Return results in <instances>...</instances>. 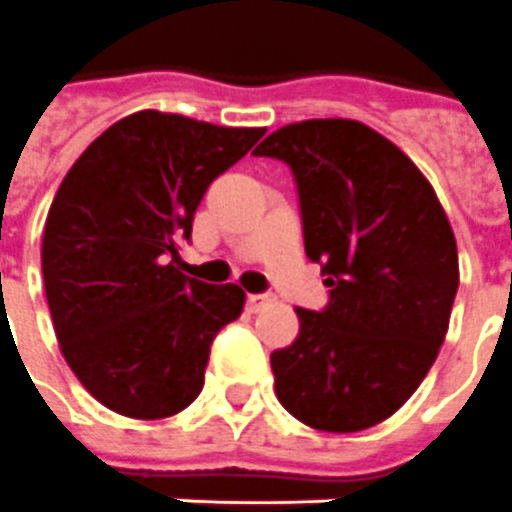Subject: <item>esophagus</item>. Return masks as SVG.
I'll return each mask as SVG.
<instances>
[{
  "label": "esophagus",
  "mask_w": 512,
  "mask_h": 512,
  "mask_svg": "<svg viewBox=\"0 0 512 512\" xmlns=\"http://www.w3.org/2000/svg\"><path fill=\"white\" fill-rule=\"evenodd\" d=\"M245 303H248L250 311H259V308L267 303V295H248V300H245Z\"/></svg>",
  "instance_id": "34e87169"
}]
</instances>
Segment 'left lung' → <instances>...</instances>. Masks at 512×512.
<instances>
[{
    "label": "left lung",
    "instance_id": "left-lung-1",
    "mask_svg": "<svg viewBox=\"0 0 512 512\" xmlns=\"http://www.w3.org/2000/svg\"><path fill=\"white\" fill-rule=\"evenodd\" d=\"M253 154L292 170L306 256L331 295L297 308V339L270 355L275 394L314 430H366L405 405L444 344L455 234L422 170L364 123H289Z\"/></svg>",
    "mask_w": 512,
    "mask_h": 512
}]
</instances>
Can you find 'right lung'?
Returning a JSON list of instances; mask_svg holds the SVG:
<instances>
[{"instance_id": "right-lung-1", "label": "right lung", "mask_w": 512, "mask_h": 512, "mask_svg": "<svg viewBox=\"0 0 512 512\" xmlns=\"http://www.w3.org/2000/svg\"><path fill=\"white\" fill-rule=\"evenodd\" d=\"M262 134L134 112L60 184L43 228L46 300L65 361L110 411L165 419L204 389L212 342L245 292L181 273L179 248L209 184Z\"/></svg>"}]
</instances>
